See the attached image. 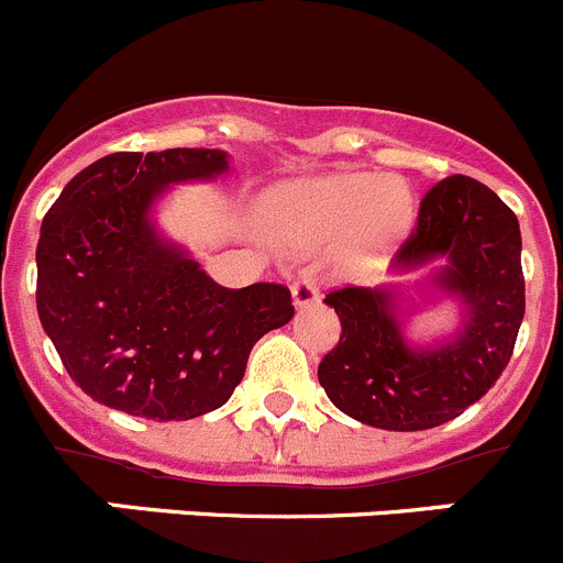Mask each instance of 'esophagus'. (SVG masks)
<instances>
[{
  "label": "esophagus",
  "instance_id": "esophagus-1",
  "mask_svg": "<svg viewBox=\"0 0 563 563\" xmlns=\"http://www.w3.org/2000/svg\"><path fill=\"white\" fill-rule=\"evenodd\" d=\"M318 298H320V290L318 285H314V278L307 276V273H301V276L292 282V303H296L298 309H307L312 307Z\"/></svg>",
  "mask_w": 563,
  "mask_h": 563
}]
</instances>
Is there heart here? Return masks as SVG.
Masks as SVG:
<instances>
[{"instance_id":"heart-1","label":"heart","mask_w":563,"mask_h":563,"mask_svg":"<svg viewBox=\"0 0 563 563\" xmlns=\"http://www.w3.org/2000/svg\"><path fill=\"white\" fill-rule=\"evenodd\" d=\"M265 212L271 232L296 249L345 240L353 256H378L409 232L415 201L395 176L329 174L273 190Z\"/></svg>"}]
</instances>
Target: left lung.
Returning a JSON list of instances; mask_svg holds the SVG:
<instances>
[{
  "instance_id": "1",
  "label": "left lung",
  "mask_w": 563,
  "mask_h": 563,
  "mask_svg": "<svg viewBox=\"0 0 563 563\" xmlns=\"http://www.w3.org/2000/svg\"><path fill=\"white\" fill-rule=\"evenodd\" d=\"M519 254V221L497 192L462 174L433 185L393 271L437 262L415 292L459 303V329L417 345L406 336L404 287L329 292L342 336L320 362L318 378L331 404L384 431H426L484 398L506 371L526 314Z\"/></svg>"
}]
</instances>
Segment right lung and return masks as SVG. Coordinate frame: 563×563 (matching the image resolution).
<instances>
[{
  "label": "right lung",
  "mask_w": 563,
  "mask_h": 563,
  "mask_svg": "<svg viewBox=\"0 0 563 563\" xmlns=\"http://www.w3.org/2000/svg\"><path fill=\"white\" fill-rule=\"evenodd\" d=\"M229 174L221 148L115 152L79 170L41 223L37 318L71 382L146 420H192L243 382L260 336L296 314L290 290H229L154 227L174 185Z\"/></svg>",
  "instance_id": "obj_1"
}]
</instances>
